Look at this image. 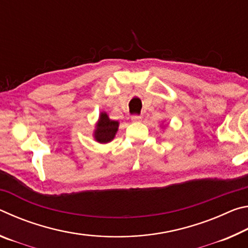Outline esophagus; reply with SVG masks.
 Segmentation results:
<instances>
[{"instance_id":"esophagus-1","label":"esophagus","mask_w":248,"mask_h":248,"mask_svg":"<svg viewBox=\"0 0 248 248\" xmlns=\"http://www.w3.org/2000/svg\"><path fill=\"white\" fill-rule=\"evenodd\" d=\"M141 119H142V117L140 115H133L131 117V120L133 121V123H139V121H141Z\"/></svg>"}]
</instances>
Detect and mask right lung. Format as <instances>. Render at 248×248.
Instances as JSON below:
<instances>
[{
	"instance_id": "right-lung-1",
	"label": "right lung",
	"mask_w": 248,
	"mask_h": 248,
	"mask_svg": "<svg viewBox=\"0 0 248 248\" xmlns=\"http://www.w3.org/2000/svg\"><path fill=\"white\" fill-rule=\"evenodd\" d=\"M118 121L110 120L106 112H102L97 124V129L95 130V139L99 143H107L114 139L118 130Z\"/></svg>"
}]
</instances>
